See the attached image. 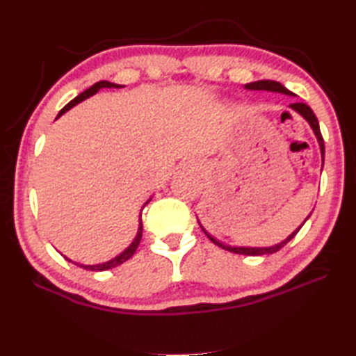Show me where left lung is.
<instances>
[{
    "mask_svg": "<svg viewBox=\"0 0 356 356\" xmlns=\"http://www.w3.org/2000/svg\"><path fill=\"white\" fill-rule=\"evenodd\" d=\"M245 88L248 90H266V92H277V93H283V95H289V96H294L293 92H289L288 88H285V86H282L280 82H275V81H257V82H250V83H245ZM289 107L293 108V111H296L297 113H300L303 118H305L309 126H312L313 132L316 135V138H318L319 141V146H321V154H322V166H324V154H325V147H324V138H322V134H321V129H319V122H318V118H316V115L313 113L312 108H309V106L303 104V102H293V104H289ZM309 218V216H308ZM307 218V219H308ZM305 219V221H307ZM305 221H303V224H305ZM302 224V225H303ZM200 225V224H199ZM300 225V227H302ZM300 227L294 230L293 234H291L285 241H282L279 244L275 245H270V248H230V245H225L222 243H219L218 240H215V238L210 236L209 234H207V230L200 225V229L204 230V234L209 236V240L211 243H215L216 245H219L221 249H225L229 252H234V254H241V255H266V254H274V252L280 250L283 245H286L293 238L297 235V232L300 230Z\"/></svg>",
    "mask_w": 356,
    "mask_h": 356,
    "instance_id": "1",
    "label": "left lung"
}]
</instances>
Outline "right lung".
Returning <instances> with one entry per match:
<instances>
[{"label":"right lung","instance_id":"obj_1","mask_svg":"<svg viewBox=\"0 0 356 356\" xmlns=\"http://www.w3.org/2000/svg\"><path fill=\"white\" fill-rule=\"evenodd\" d=\"M121 87H124V86H118V83H112V82H107V81H99V82H96L95 86H92L90 88H87L86 92H82L81 95H77L73 101H70L68 104H67L65 107H63L62 111L59 112V115H57V118H59L60 115L65 113L67 111H70V108L73 107V106L79 104L81 101L90 98V96H93L95 93H98L101 88H121ZM57 118H56V120H57ZM140 216H141V215H140ZM141 236H143V222H141V218H140V224H138L137 236H135V240L132 241V244L129 245V248H127L126 250H122L118 257H115V258H112V260H108V261H106V263H101V264H79V266H81V268H83V269H87V270H107V269H112V268L120 266V264H122L124 261H127L129 258H131V257L135 254V250H137L138 244H140V241H141ZM65 258H67V257H65ZM67 260H68V261H71L70 258H67ZM71 263H73V261H71ZM74 264H76V263H74Z\"/></svg>","mask_w":356,"mask_h":356}]
</instances>
